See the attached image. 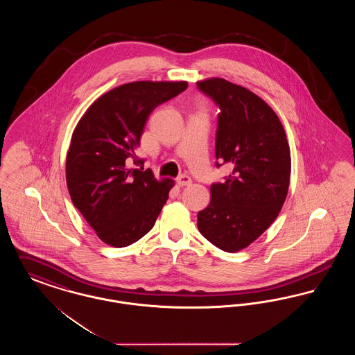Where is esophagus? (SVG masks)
Listing matches in <instances>:
<instances>
[{"label": "esophagus", "mask_w": 355, "mask_h": 355, "mask_svg": "<svg viewBox=\"0 0 355 355\" xmlns=\"http://www.w3.org/2000/svg\"><path fill=\"white\" fill-rule=\"evenodd\" d=\"M177 184L180 186H187L191 184V177L187 175V174H181L178 178H177Z\"/></svg>", "instance_id": "34e87169"}]
</instances>
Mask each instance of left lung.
<instances>
[{"mask_svg":"<svg viewBox=\"0 0 355 355\" xmlns=\"http://www.w3.org/2000/svg\"><path fill=\"white\" fill-rule=\"evenodd\" d=\"M197 87L220 107L216 165L233 168L223 182L210 187L211 201L198 213L197 226L214 246L234 253L278 217L290 182V149L274 110L246 87L223 78Z\"/></svg>","mask_w":355,"mask_h":355,"instance_id":"1","label":"left lung"}]
</instances>
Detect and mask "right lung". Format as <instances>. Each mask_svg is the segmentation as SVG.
Instances as JSON below:
<instances>
[{"mask_svg": "<svg viewBox=\"0 0 355 355\" xmlns=\"http://www.w3.org/2000/svg\"><path fill=\"white\" fill-rule=\"evenodd\" d=\"M187 83L137 81L105 93L86 110L71 137L67 182L74 206L105 243L123 248L152 230L169 198L171 180L157 181L135 155L153 110Z\"/></svg>", "mask_w": 355, "mask_h": 355, "instance_id": "add662e5", "label": "right lung"}]
</instances>
